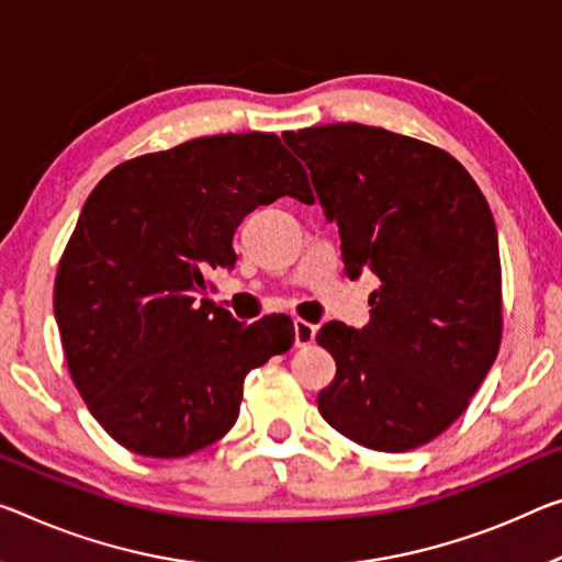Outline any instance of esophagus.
<instances>
[{
  "label": "esophagus",
  "instance_id": "esophagus-1",
  "mask_svg": "<svg viewBox=\"0 0 562 562\" xmlns=\"http://www.w3.org/2000/svg\"><path fill=\"white\" fill-rule=\"evenodd\" d=\"M314 339H316V326L304 322V318H296V322H293V341H296V347L299 349L311 347Z\"/></svg>",
  "mask_w": 562,
  "mask_h": 562
}]
</instances>
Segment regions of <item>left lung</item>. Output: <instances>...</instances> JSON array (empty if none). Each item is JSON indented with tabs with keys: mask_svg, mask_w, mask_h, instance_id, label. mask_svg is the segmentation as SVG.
Here are the masks:
<instances>
[{
	"mask_svg": "<svg viewBox=\"0 0 562 562\" xmlns=\"http://www.w3.org/2000/svg\"><path fill=\"white\" fill-rule=\"evenodd\" d=\"M306 162L341 258L382 281L371 318L316 334L336 361L318 412L376 452L422 447L468 409L503 341V271L485 195L450 153L384 127L283 133Z\"/></svg>",
	"mask_w": 562,
	"mask_h": 562,
	"instance_id": "obj_1",
	"label": "left lung"
}]
</instances>
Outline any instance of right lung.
<instances>
[{"label": "right lung", "instance_id": "obj_1", "mask_svg": "<svg viewBox=\"0 0 562 562\" xmlns=\"http://www.w3.org/2000/svg\"><path fill=\"white\" fill-rule=\"evenodd\" d=\"M314 203L273 133L195 137L120 162L94 186L59 258L55 318L77 392L143 457L193 454L236 425L244 379L293 344L283 314L240 324L209 296L258 205Z\"/></svg>", "mask_w": 562, "mask_h": 562}]
</instances>
